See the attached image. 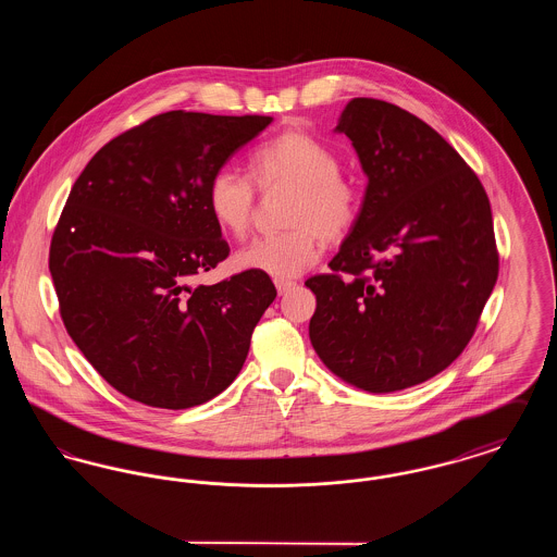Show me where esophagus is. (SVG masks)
Wrapping results in <instances>:
<instances>
[{"mask_svg":"<svg viewBox=\"0 0 557 557\" xmlns=\"http://www.w3.org/2000/svg\"><path fill=\"white\" fill-rule=\"evenodd\" d=\"M296 284L294 282H288V280H275V288L280 294H286V292L292 290Z\"/></svg>","mask_w":557,"mask_h":557,"instance_id":"esophagus-1","label":"esophagus"}]
</instances>
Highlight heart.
Instances as JSON below:
<instances>
[{"label":"heart","mask_w":557,"mask_h":557,"mask_svg":"<svg viewBox=\"0 0 557 557\" xmlns=\"http://www.w3.org/2000/svg\"><path fill=\"white\" fill-rule=\"evenodd\" d=\"M250 177L261 191L292 187L286 225L277 236L252 239L236 252V265L275 280H290L319 259V238L341 242L359 214L357 187L341 175L336 152L305 132H284L250 157ZM214 223L230 236H244L255 214V191L234 169L216 171L207 187Z\"/></svg>","instance_id":"obj_1"}]
</instances>
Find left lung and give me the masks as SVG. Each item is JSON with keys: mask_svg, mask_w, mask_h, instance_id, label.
<instances>
[{"mask_svg": "<svg viewBox=\"0 0 557 557\" xmlns=\"http://www.w3.org/2000/svg\"><path fill=\"white\" fill-rule=\"evenodd\" d=\"M336 133L368 177L332 273L305 282L309 338L346 384L397 393L449 368L495 288L499 257L486 191L443 135L403 108L355 98Z\"/></svg>", "mask_w": 557, "mask_h": 557, "instance_id": "obj_1", "label": "left lung"}]
</instances>
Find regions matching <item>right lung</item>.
<instances>
[{
    "label": "right lung",
    "instance_id": "right-lung-1",
    "mask_svg": "<svg viewBox=\"0 0 557 557\" xmlns=\"http://www.w3.org/2000/svg\"><path fill=\"white\" fill-rule=\"evenodd\" d=\"M271 116L171 110L125 132L87 162L53 232L60 315L112 388L160 409H189L238 375L277 292L244 271L198 286L230 246L207 187Z\"/></svg>",
    "mask_w": 557,
    "mask_h": 557
}]
</instances>
